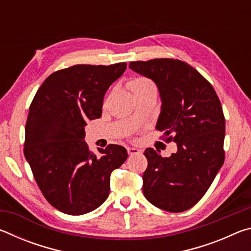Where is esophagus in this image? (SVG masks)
Wrapping results in <instances>:
<instances>
[{"label":"esophagus","instance_id":"obj_1","mask_svg":"<svg viewBox=\"0 0 251 251\" xmlns=\"http://www.w3.org/2000/svg\"><path fill=\"white\" fill-rule=\"evenodd\" d=\"M127 152H128L129 156H134V155L141 154L142 151L138 150V148H135V147H128L127 148Z\"/></svg>","mask_w":251,"mask_h":251}]
</instances>
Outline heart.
<instances>
[{
    "label": "heart",
    "mask_w": 251,
    "mask_h": 251,
    "mask_svg": "<svg viewBox=\"0 0 251 251\" xmlns=\"http://www.w3.org/2000/svg\"><path fill=\"white\" fill-rule=\"evenodd\" d=\"M128 87L129 90L133 92V94H137L139 92H144L147 90H156L155 84L152 83V80H151L150 78L147 77H135L133 79H130L128 82Z\"/></svg>",
    "instance_id": "heart-1"
}]
</instances>
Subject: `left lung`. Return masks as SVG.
<instances>
[{"instance_id":"left-lung-1","label":"left lung","mask_w":251,"mask_h":251,"mask_svg":"<svg viewBox=\"0 0 251 251\" xmlns=\"http://www.w3.org/2000/svg\"><path fill=\"white\" fill-rule=\"evenodd\" d=\"M136 73L158 87L161 110L156 128L177 151L163 157L154 148L144 151L148 165L143 192L152 205L181 212L196 205L225 160V116L212 85L187 63L174 58L130 62Z\"/></svg>"}]
</instances>
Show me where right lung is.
<instances>
[{
	"label": "right lung",
	"instance_id": "right-lung-1",
	"mask_svg": "<svg viewBox=\"0 0 251 251\" xmlns=\"http://www.w3.org/2000/svg\"><path fill=\"white\" fill-rule=\"evenodd\" d=\"M126 66L78 64L54 72L29 106L25 158L46 201L64 214L99 208L109 195L110 174L127 159L123 146L109 144L96 156L84 141L86 122L101 116L105 93Z\"/></svg>",
	"mask_w": 251,
	"mask_h": 251
}]
</instances>
